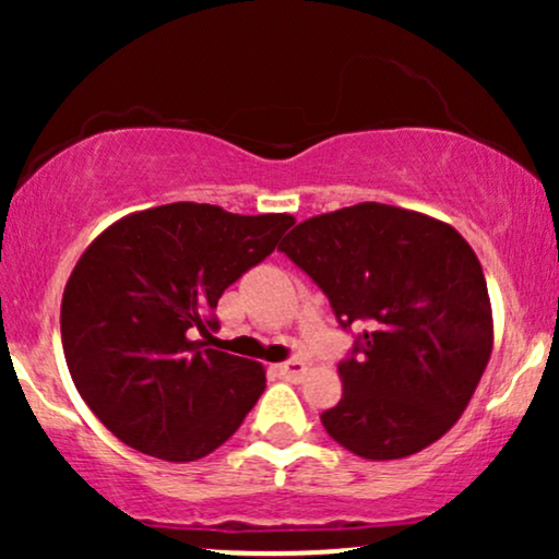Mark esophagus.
Returning <instances> with one entry per match:
<instances>
[{
	"instance_id": "34e87169",
	"label": "esophagus",
	"mask_w": 559,
	"mask_h": 559,
	"mask_svg": "<svg viewBox=\"0 0 559 559\" xmlns=\"http://www.w3.org/2000/svg\"><path fill=\"white\" fill-rule=\"evenodd\" d=\"M275 373L288 378V381H299V378H305V373H307V362H301V360L281 362V365H275Z\"/></svg>"
}]
</instances>
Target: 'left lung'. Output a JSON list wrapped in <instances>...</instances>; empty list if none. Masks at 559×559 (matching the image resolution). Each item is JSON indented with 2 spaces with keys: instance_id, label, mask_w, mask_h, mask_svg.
<instances>
[{
  "instance_id": "obj_1",
  "label": "left lung",
  "mask_w": 559,
  "mask_h": 559,
  "mask_svg": "<svg viewBox=\"0 0 559 559\" xmlns=\"http://www.w3.org/2000/svg\"><path fill=\"white\" fill-rule=\"evenodd\" d=\"M323 288L338 323L365 320L344 394L320 415L362 460H402L439 441L489 365L493 318L484 267L449 223L360 202L301 221L281 243Z\"/></svg>"
}]
</instances>
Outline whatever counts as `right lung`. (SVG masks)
<instances>
[{"label": "right lung", "mask_w": 559, "mask_h": 559, "mask_svg": "<svg viewBox=\"0 0 559 559\" xmlns=\"http://www.w3.org/2000/svg\"><path fill=\"white\" fill-rule=\"evenodd\" d=\"M288 226L286 213L173 202L120 217L88 243L62 294L60 331L70 378L107 431L165 463H194L236 433L265 368L191 336L215 329L221 294Z\"/></svg>", "instance_id": "add662e5"}]
</instances>
